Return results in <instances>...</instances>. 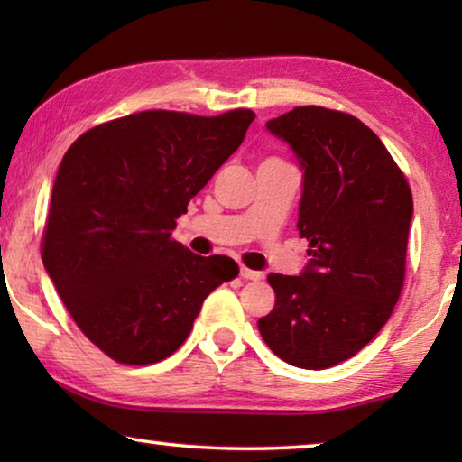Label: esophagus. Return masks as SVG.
<instances>
[{
  "label": "esophagus",
  "instance_id": "obj_1",
  "mask_svg": "<svg viewBox=\"0 0 462 462\" xmlns=\"http://www.w3.org/2000/svg\"><path fill=\"white\" fill-rule=\"evenodd\" d=\"M240 277L246 279V281H259L263 279V273L261 271H253L248 267H240Z\"/></svg>",
  "mask_w": 462,
  "mask_h": 462
}]
</instances>
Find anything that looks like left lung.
Returning a JSON list of instances; mask_svg holds the SVG:
<instances>
[{
	"label": "left lung",
	"mask_w": 462,
	"mask_h": 462,
	"mask_svg": "<svg viewBox=\"0 0 462 462\" xmlns=\"http://www.w3.org/2000/svg\"><path fill=\"white\" fill-rule=\"evenodd\" d=\"M267 130L303 171L297 230L310 261L300 275L267 277L275 308L259 332L281 361L330 369L365 348L400 300L411 191L385 144L353 116L303 106Z\"/></svg>",
	"instance_id": "left-lung-1"
}]
</instances>
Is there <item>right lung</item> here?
I'll list each match as a JSON object with an SVG mask.
<instances>
[{
	"mask_svg": "<svg viewBox=\"0 0 462 462\" xmlns=\"http://www.w3.org/2000/svg\"><path fill=\"white\" fill-rule=\"evenodd\" d=\"M253 120L250 109H151L88 130L62 156L42 263L81 332L114 361L173 355L203 300L238 275L228 256L195 254L171 232Z\"/></svg>",
	"mask_w": 462,
	"mask_h": 462,
	"instance_id": "obj_1",
	"label": "right lung"
}]
</instances>
